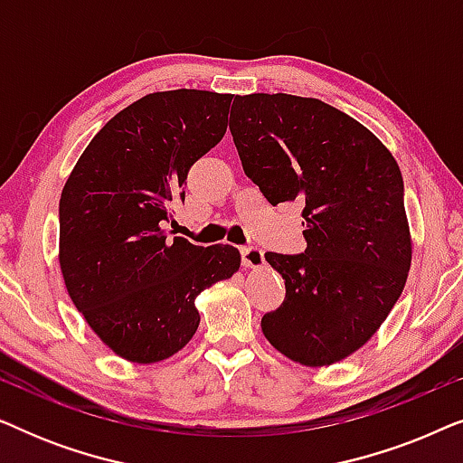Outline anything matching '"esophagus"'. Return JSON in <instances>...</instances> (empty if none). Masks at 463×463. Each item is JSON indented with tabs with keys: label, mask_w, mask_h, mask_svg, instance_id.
Wrapping results in <instances>:
<instances>
[{
	"label": "esophagus",
	"mask_w": 463,
	"mask_h": 463,
	"mask_svg": "<svg viewBox=\"0 0 463 463\" xmlns=\"http://www.w3.org/2000/svg\"><path fill=\"white\" fill-rule=\"evenodd\" d=\"M240 252H242V263L246 265V268H261V265L265 263V257H263V250L257 249V246H242L240 249Z\"/></svg>",
	"instance_id": "1"
}]
</instances>
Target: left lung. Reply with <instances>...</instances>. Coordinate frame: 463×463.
<instances>
[{
    "instance_id": "8db88e82",
    "label": "left lung",
    "mask_w": 463,
    "mask_h": 463,
    "mask_svg": "<svg viewBox=\"0 0 463 463\" xmlns=\"http://www.w3.org/2000/svg\"><path fill=\"white\" fill-rule=\"evenodd\" d=\"M230 130L269 204L297 200L306 219V252H265L287 297L261 318L263 335L299 364L344 360L375 335L407 282L401 168L369 128L318 99L236 97Z\"/></svg>"
}]
</instances>
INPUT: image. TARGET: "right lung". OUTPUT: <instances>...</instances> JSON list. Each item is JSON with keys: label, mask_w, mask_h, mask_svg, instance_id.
Listing matches in <instances>:
<instances>
[{"label": "right lung", "mask_w": 463, "mask_h": 463, "mask_svg": "<svg viewBox=\"0 0 463 463\" xmlns=\"http://www.w3.org/2000/svg\"><path fill=\"white\" fill-rule=\"evenodd\" d=\"M232 94L166 90L100 128L62 187L59 263L67 293L126 360L160 363L198 331L195 297L232 278L240 252L168 238L187 173L227 130Z\"/></svg>", "instance_id": "obj_1"}]
</instances>
